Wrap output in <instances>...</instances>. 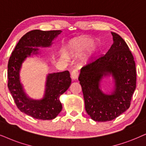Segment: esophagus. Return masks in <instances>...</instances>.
Masks as SVG:
<instances>
[{
  "mask_svg": "<svg viewBox=\"0 0 146 146\" xmlns=\"http://www.w3.org/2000/svg\"><path fill=\"white\" fill-rule=\"evenodd\" d=\"M79 76V71L77 69H74L71 73V77L72 79H76Z\"/></svg>",
  "mask_w": 146,
  "mask_h": 146,
  "instance_id": "obj_1",
  "label": "esophagus"
}]
</instances>
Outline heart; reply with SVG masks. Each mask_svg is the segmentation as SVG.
<instances>
[{"instance_id": "b5f03b06", "label": "heart", "mask_w": 146, "mask_h": 146, "mask_svg": "<svg viewBox=\"0 0 146 146\" xmlns=\"http://www.w3.org/2000/svg\"><path fill=\"white\" fill-rule=\"evenodd\" d=\"M94 41L93 38L88 36H81L72 40L67 50V54L72 57H77L86 49L81 57L82 62L86 63L91 58L95 50L96 45ZM62 56L66 58L67 54L64 52L62 53Z\"/></svg>"}]
</instances>
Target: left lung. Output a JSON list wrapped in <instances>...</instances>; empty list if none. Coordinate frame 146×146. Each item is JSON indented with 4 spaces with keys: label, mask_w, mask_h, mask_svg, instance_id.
Instances as JSON below:
<instances>
[{
    "label": "left lung",
    "mask_w": 146,
    "mask_h": 146,
    "mask_svg": "<svg viewBox=\"0 0 146 146\" xmlns=\"http://www.w3.org/2000/svg\"><path fill=\"white\" fill-rule=\"evenodd\" d=\"M111 34L113 44L106 54L83 67L78 78L87 113L98 122L112 121L126 111L136 88L133 56L125 40L116 33ZM110 75L114 79L113 88L104 93L101 82Z\"/></svg>",
    "instance_id": "left-lung-1"
}]
</instances>
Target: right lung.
<instances>
[{"mask_svg": "<svg viewBox=\"0 0 146 146\" xmlns=\"http://www.w3.org/2000/svg\"><path fill=\"white\" fill-rule=\"evenodd\" d=\"M61 32V30L39 29L27 32L19 40L9 58L7 72L9 91L20 111L34 119L51 120L56 117L62 108L60 96L69 88L71 79L68 71L49 73L46 79L43 98H31L21 83L22 64L27 57L40 54L39 47H50L53 40Z\"/></svg>", "mask_w": 146, "mask_h": 146, "instance_id": "1", "label": "right lung"}]
</instances>
